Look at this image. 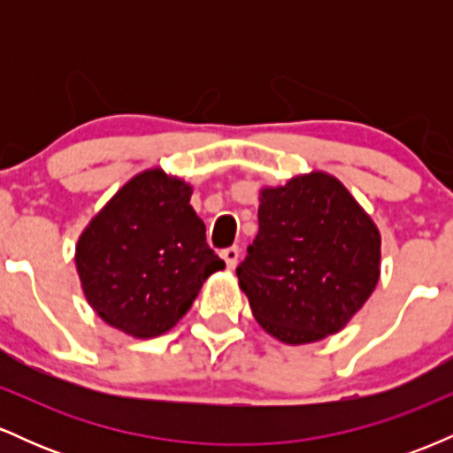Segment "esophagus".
<instances>
[{"label":"esophagus","instance_id":"34e87169","mask_svg":"<svg viewBox=\"0 0 453 453\" xmlns=\"http://www.w3.org/2000/svg\"><path fill=\"white\" fill-rule=\"evenodd\" d=\"M221 257H223V262H226V266L234 270V268H236V264H238V257H241V251H238V247L223 249Z\"/></svg>","mask_w":453,"mask_h":453}]
</instances>
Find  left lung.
I'll return each mask as SVG.
<instances>
[{
    "mask_svg": "<svg viewBox=\"0 0 453 453\" xmlns=\"http://www.w3.org/2000/svg\"><path fill=\"white\" fill-rule=\"evenodd\" d=\"M259 230L236 268L253 317L285 345L326 339L375 292L381 234L332 174L313 170L259 191Z\"/></svg>",
    "mask_w": 453,
    "mask_h": 453,
    "instance_id": "obj_1",
    "label": "left lung"
}]
</instances>
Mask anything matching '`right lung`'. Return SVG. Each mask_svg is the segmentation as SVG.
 Instances as JSON below:
<instances>
[{
    "mask_svg": "<svg viewBox=\"0 0 453 453\" xmlns=\"http://www.w3.org/2000/svg\"><path fill=\"white\" fill-rule=\"evenodd\" d=\"M194 187L161 168L129 179L89 221L76 244L87 303L134 339L164 334L226 262L206 242L191 209Z\"/></svg>",
    "mask_w": 453,
    "mask_h": 453,
    "instance_id": "obj_1",
    "label": "right lung"
}]
</instances>
